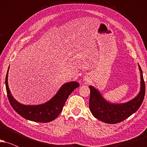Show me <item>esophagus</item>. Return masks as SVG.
Listing matches in <instances>:
<instances>
[{"mask_svg":"<svg viewBox=\"0 0 147 147\" xmlns=\"http://www.w3.org/2000/svg\"><path fill=\"white\" fill-rule=\"evenodd\" d=\"M84 80L85 81V82H88V79H84Z\"/></svg>","mask_w":147,"mask_h":147,"instance_id":"esophagus-1","label":"esophagus"}]
</instances>
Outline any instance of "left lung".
<instances>
[{
    "mask_svg": "<svg viewBox=\"0 0 147 147\" xmlns=\"http://www.w3.org/2000/svg\"><path fill=\"white\" fill-rule=\"evenodd\" d=\"M140 72V90L136 97L125 103L113 104L106 100L100 92L94 86H89L90 90L89 109L92 115L106 124H117L136 113L140 107L145 95V84L142 71Z\"/></svg>",
    "mask_w": 147,
    "mask_h": 147,
    "instance_id": "1",
    "label": "left lung"
}]
</instances>
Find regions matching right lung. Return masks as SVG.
I'll return each instance as SVG.
<instances>
[{"instance_id":"obj_1","label":"right lung","mask_w":147,"mask_h":147,"mask_svg":"<svg viewBox=\"0 0 147 147\" xmlns=\"http://www.w3.org/2000/svg\"><path fill=\"white\" fill-rule=\"evenodd\" d=\"M8 68L5 78L7 94L10 104L17 113L28 120L36 122H50L61 113L68 96L79 86L77 82H70L61 86L56 95L47 102L38 105H25L14 98L8 86Z\"/></svg>"}]
</instances>
